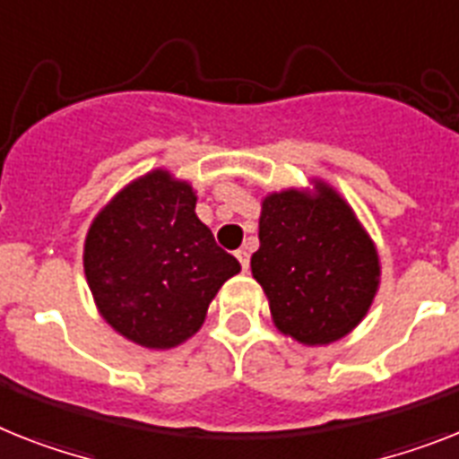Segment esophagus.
I'll return each instance as SVG.
<instances>
[{"label": "esophagus", "mask_w": 459, "mask_h": 459, "mask_svg": "<svg viewBox=\"0 0 459 459\" xmlns=\"http://www.w3.org/2000/svg\"><path fill=\"white\" fill-rule=\"evenodd\" d=\"M234 255H237V260L241 263V270H244V272L248 270V263H251V255H248V251H246V248H238Z\"/></svg>", "instance_id": "34e87169"}]
</instances>
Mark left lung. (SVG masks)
Returning a JSON list of instances; mask_svg holds the SVG:
<instances>
[{"mask_svg":"<svg viewBox=\"0 0 459 459\" xmlns=\"http://www.w3.org/2000/svg\"><path fill=\"white\" fill-rule=\"evenodd\" d=\"M251 272L283 335L316 347L344 338L368 314L380 255L357 213L324 180L263 199Z\"/></svg>","mask_w":459,"mask_h":459,"instance_id":"obj_1","label":"left lung"}]
</instances>
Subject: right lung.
<instances>
[{
  "label": "right lung",
  "mask_w": 459,
  "mask_h": 459,
  "mask_svg": "<svg viewBox=\"0 0 459 459\" xmlns=\"http://www.w3.org/2000/svg\"><path fill=\"white\" fill-rule=\"evenodd\" d=\"M195 208L187 180L154 169L117 192L86 234L84 274L98 312L147 350L192 338L222 283L241 272Z\"/></svg>",
  "instance_id": "obj_1"
}]
</instances>
